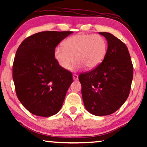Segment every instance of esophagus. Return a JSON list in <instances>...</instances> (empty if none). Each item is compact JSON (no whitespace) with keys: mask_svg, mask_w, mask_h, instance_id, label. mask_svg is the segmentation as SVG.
<instances>
[{"mask_svg":"<svg viewBox=\"0 0 147 147\" xmlns=\"http://www.w3.org/2000/svg\"><path fill=\"white\" fill-rule=\"evenodd\" d=\"M72 78H73L74 81H77L78 79H79V76H78L77 74H74V75H72Z\"/></svg>","mask_w":147,"mask_h":147,"instance_id":"1","label":"esophagus"}]
</instances>
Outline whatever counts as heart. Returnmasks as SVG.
<instances>
[{
    "label": "heart",
    "mask_w": 147,
    "mask_h": 147,
    "mask_svg": "<svg viewBox=\"0 0 147 147\" xmlns=\"http://www.w3.org/2000/svg\"><path fill=\"white\" fill-rule=\"evenodd\" d=\"M107 41L99 34H79L70 37L58 46L54 56L59 65L66 70L70 69L76 60L75 68L85 66L93 69L99 66L107 54Z\"/></svg>",
    "instance_id": "1"
}]
</instances>
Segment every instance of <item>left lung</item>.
<instances>
[{
    "mask_svg": "<svg viewBox=\"0 0 147 147\" xmlns=\"http://www.w3.org/2000/svg\"><path fill=\"white\" fill-rule=\"evenodd\" d=\"M107 41L103 62L91 71L81 74V93L87 110L95 116L116 111L128 98L133 79V65L124 43L107 32H99Z\"/></svg>",
    "mask_w": 147,
    "mask_h": 147,
    "instance_id": "left-lung-1",
    "label": "left lung"
}]
</instances>
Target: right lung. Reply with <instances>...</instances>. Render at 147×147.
I'll return each instance as SVG.
<instances>
[{"label": "right lung", "mask_w": 147, "mask_h": 147, "mask_svg": "<svg viewBox=\"0 0 147 147\" xmlns=\"http://www.w3.org/2000/svg\"><path fill=\"white\" fill-rule=\"evenodd\" d=\"M72 33H37L25 39L17 49L13 65L15 92L23 106L36 116H53L61 109L72 74L59 65L54 51Z\"/></svg>", "instance_id": "add662e5"}]
</instances>
